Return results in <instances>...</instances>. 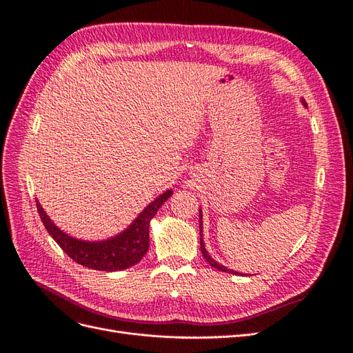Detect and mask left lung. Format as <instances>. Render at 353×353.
<instances>
[{"label": "left lung", "instance_id": "left-lung-1", "mask_svg": "<svg viewBox=\"0 0 353 353\" xmlns=\"http://www.w3.org/2000/svg\"><path fill=\"white\" fill-rule=\"evenodd\" d=\"M302 102H303V105H306V102L302 99ZM199 236H201V251H202V255H203V258L207 259V263L210 264V265H212L214 268H217V270H220V271H223V272H230V274H239V272H236V271H233V270H227L225 267H223V265H220V264H217L215 263V261L208 255V252L205 251V246H203V241H202V217H201V214H199Z\"/></svg>", "mask_w": 353, "mask_h": 353}]
</instances>
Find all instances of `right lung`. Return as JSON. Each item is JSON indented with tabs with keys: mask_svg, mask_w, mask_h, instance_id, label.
<instances>
[{
	"mask_svg": "<svg viewBox=\"0 0 353 353\" xmlns=\"http://www.w3.org/2000/svg\"><path fill=\"white\" fill-rule=\"evenodd\" d=\"M172 195V190L164 192L138 215L128 230L102 242H83L73 239L57 229L38 201L37 208L45 229L74 263L99 271H119L133 267L143 258L150 248V221Z\"/></svg>",
	"mask_w": 353,
	"mask_h": 353,
	"instance_id": "obj_1",
	"label": "right lung"
}]
</instances>
